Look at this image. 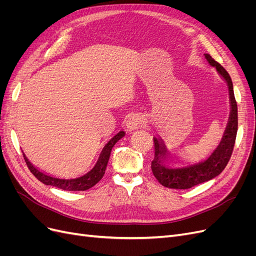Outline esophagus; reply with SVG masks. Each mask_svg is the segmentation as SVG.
Segmentation results:
<instances>
[{
    "mask_svg": "<svg viewBox=\"0 0 256 256\" xmlns=\"http://www.w3.org/2000/svg\"><path fill=\"white\" fill-rule=\"evenodd\" d=\"M143 124V118L141 115H138L134 114L132 116H130V118L127 120L126 122V128L129 131H134L136 130L141 127V125Z\"/></svg>",
    "mask_w": 256,
    "mask_h": 256,
    "instance_id": "34e87169",
    "label": "esophagus"
}]
</instances>
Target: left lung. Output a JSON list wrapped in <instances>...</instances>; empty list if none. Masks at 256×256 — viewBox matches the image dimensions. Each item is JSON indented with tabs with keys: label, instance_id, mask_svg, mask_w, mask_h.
<instances>
[{
	"label": "left lung",
	"instance_id": "obj_1",
	"mask_svg": "<svg viewBox=\"0 0 256 256\" xmlns=\"http://www.w3.org/2000/svg\"><path fill=\"white\" fill-rule=\"evenodd\" d=\"M205 58L209 65L216 68L220 78L228 85L230 115L226 127L220 142L206 159L180 166L172 164V162L177 164L175 159L178 160V162L182 161L180 157L174 156L171 152L164 138L158 134L154 136V158L152 161V171L158 182L168 188L189 189L193 186L212 180L226 166L234 148L238 128V114L233 82L226 69L219 63H216L209 54H205Z\"/></svg>",
	"mask_w": 256,
	"mask_h": 256
}]
</instances>
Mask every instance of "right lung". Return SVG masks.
I'll list each match as a JSON object with an SVG mask.
<instances>
[{"instance_id":"obj_1","label":"right lung","mask_w":256,"mask_h":256,"mask_svg":"<svg viewBox=\"0 0 256 256\" xmlns=\"http://www.w3.org/2000/svg\"><path fill=\"white\" fill-rule=\"evenodd\" d=\"M124 136H125V131L120 130L113 138H111L104 146V148L102 152H100L95 166H92L88 173H85L78 177L62 178V177L51 175L49 173L40 171V168H36L32 162L28 159L24 152H23V157L26 159V162L30 168V171L32 172L37 180H40L42 184L47 186H53V187H56L58 189L66 190V191H84L94 187V186L104 177L108 161H109L110 154H111L112 147L116 144V142L120 141Z\"/></svg>"}]
</instances>
